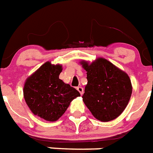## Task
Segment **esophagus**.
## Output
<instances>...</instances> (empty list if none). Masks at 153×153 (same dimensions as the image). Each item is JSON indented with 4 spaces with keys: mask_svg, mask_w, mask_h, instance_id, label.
Instances as JSON below:
<instances>
[{
    "mask_svg": "<svg viewBox=\"0 0 153 153\" xmlns=\"http://www.w3.org/2000/svg\"><path fill=\"white\" fill-rule=\"evenodd\" d=\"M76 89H77V91L80 92V95H83V93H84V88H83L82 87H77Z\"/></svg>",
    "mask_w": 153,
    "mask_h": 153,
    "instance_id": "34e87169",
    "label": "esophagus"
}]
</instances>
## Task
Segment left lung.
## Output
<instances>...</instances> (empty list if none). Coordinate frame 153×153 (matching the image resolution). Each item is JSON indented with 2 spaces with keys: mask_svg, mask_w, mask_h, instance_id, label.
<instances>
[{
  "mask_svg": "<svg viewBox=\"0 0 153 153\" xmlns=\"http://www.w3.org/2000/svg\"><path fill=\"white\" fill-rule=\"evenodd\" d=\"M87 71L88 84L83 101L98 120L109 122L118 118L126 107L132 94L129 76L104 58L88 64L82 62Z\"/></svg>",
  "mask_w": 153,
  "mask_h": 153,
  "instance_id": "1",
  "label": "left lung"
}]
</instances>
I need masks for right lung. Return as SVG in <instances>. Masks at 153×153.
Listing matches in <instances>:
<instances>
[{
	"mask_svg": "<svg viewBox=\"0 0 153 153\" xmlns=\"http://www.w3.org/2000/svg\"><path fill=\"white\" fill-rule=\"evenodd\" d=\"M62 71V65L47 62L24 84V96L30 110L49 122L62 117L72 100L80 96L77 90L59 79Z\"/></svg>",
	"mask_w": 153,
	"mask_h": 153,
	"instance_id": "1",
	"label": "right lung"
}]
</instances>
